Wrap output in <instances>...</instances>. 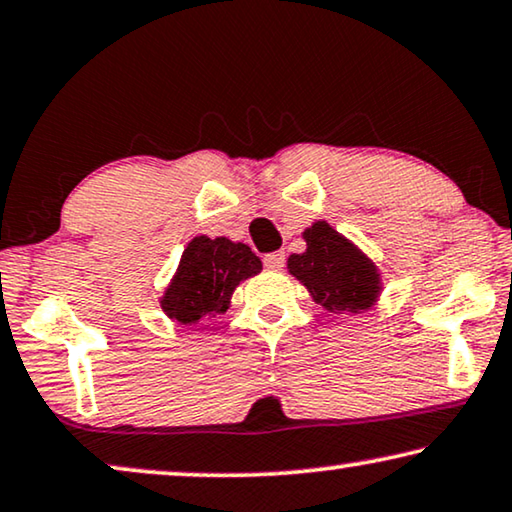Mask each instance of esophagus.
<instances>
[{"label": "esophagus", "instance_id": "esophagus-1", "mask_svg": "<svg viewBox=\"0 0 512 512\" xmlns=\"http://www.w3.org/2000/svg\"><path fill=\"white\" fill-rule=\"evenodd\" d=\"M263 263H265V268L272 270V272L284 270V263H286L284 251H272V254H268V256L263 258Z\"/></svg>", "mask_w": 512, "mask_h": 512}]
</instances>
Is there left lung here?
I'll return each instance as SVG.
<instances>
[{
	"label": "left lung",
	"instance_id": "obj_1",
	"mask_svg": "<svg viewBox=\"0 0 512 512\" xmlns=\"http://www.w3.org/2000/svg\"><path fill=\"white\" fill-rule=\"evenodd\" d=\"M307 249L288 256V272L307 288L328 314H362L383 291L381 272L360 247L337 233L328 221H314L302 233Z\"/></svg>",
	"mask_w": 512,
	"mask_h": 512
}]
</instances>
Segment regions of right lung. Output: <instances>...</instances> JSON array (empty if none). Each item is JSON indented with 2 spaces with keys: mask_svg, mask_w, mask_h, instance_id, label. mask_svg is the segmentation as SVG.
Listing matches in <instances>:
<instances>
[{
  "mask_svg": "<svg viewBox=\"0 0 512 512\" xmlns=\"http://www.w3.org/2000/svg\"><path fill=\"white\" fill-rule=\"evenodd\" d=\"M261 270V258L244 242L196 235L182 251L159 305L170 321L194 325L228 311L235 288Z\"/></svg>",
  "mask_w": 512,
  "mask_h": 512,
  "instance_id": "obj_1",
  "label": "right lung"
}]
</instances>
